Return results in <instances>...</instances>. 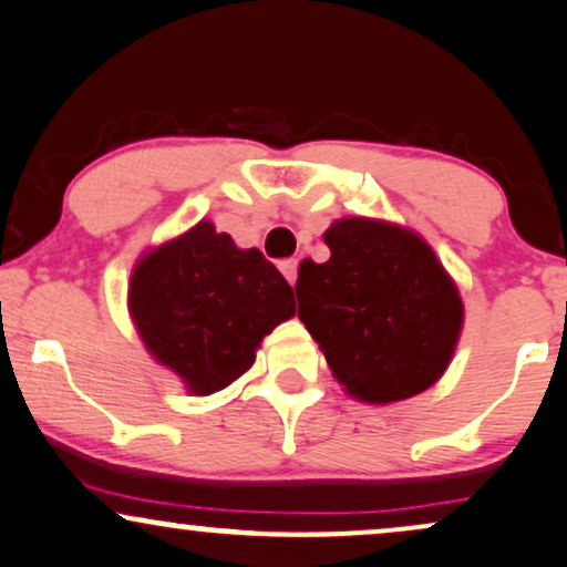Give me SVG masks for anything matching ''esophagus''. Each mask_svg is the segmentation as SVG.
Instances as JSON below:
<instances>
[{"label": "esophagus", "mask_w": 567, "mask_h": 567, "mask_svg": "<svg viewBox=\"0 0 567 567\" xmlns=\"http://www.w3.org/2000/svg\"><path fill=\"white\" fill-rule=\"evenodd\" d=\"M279 271H282L285 279H288L290 285H296V279H298V259H282V261H279Z\"/></svg>", "instance_id": "esophagus-1"}]
</instances>
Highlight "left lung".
<instances>
[{
  "instance_id": "8db88e82",
  "label": "left lung",
  "mask_w": 567,
  "mask_h": 567,
  "mask_svg": "<svg viewBox=\"0 0 567 567\" xmlns=\"http://www.w3.org/2000/svg\"><path fill=\"white\" fill-rule=\"evenodd\" d=\"M329 261L298 269V319L334 379L368 404H391L433 386L464 323L458 290L417 233L344 217L323 233Z\"/></svg>"
}]
</instances>
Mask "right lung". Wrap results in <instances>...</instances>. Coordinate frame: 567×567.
<instances>
[{
  "instance_id": "right-lung-1",
  "label": "right lung",
  "mask_w": 567,
  "mask_h": 567,
  "mask_svg": "<svg viewBox=\"0 0 567 567\" xmlns=\"http://www.w3.org/2000/svg\"><path fill=\"white\" fill-rule=\"evenodd\" d=\"M130 313L147 352L207 396L254 365L256 347L296 313V300L259 248H238L202 220L137 261Z\"/></svg>"
}]
</instances>
